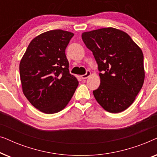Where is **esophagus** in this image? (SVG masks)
<instances>
[{
  "label": "esophagus",
  "instance_id": "1",
  "mask_svg": "<svg viewBox=\"0 0 157 157\" xmlns=\"http://www.w3.org/2000/svg\"><path fill=\"white\" fill-rule=\"evenodd\" d=\"M90 75H91V72H90L89 71H87L86 73L84 75H82V76H81V78H82V79H86L88 77H89Z\"/></svg>",
  "mask_w": 157,
  "mask_h": 157
}]
</instances>
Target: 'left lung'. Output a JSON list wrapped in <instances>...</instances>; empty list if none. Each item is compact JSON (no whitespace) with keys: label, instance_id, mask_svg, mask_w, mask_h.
Segmentation results:
<instances>
[{"label":"left lung","instance_id":"left-lung-1","mask_svg":"<svg viewBox=\"0 0 157 157\" xmlns=\"http://www.w3.org/2000/svg\"><path fill=\"white\" fill-rule=\"evenodd\" d=\"M81 37L100 71V86L93 91L96 100L109 112L126 110L144 81L142 51L127 33L113 28L84 32Z\"/></svg>","mask_w":157,"mask_h":157}]
</instances>
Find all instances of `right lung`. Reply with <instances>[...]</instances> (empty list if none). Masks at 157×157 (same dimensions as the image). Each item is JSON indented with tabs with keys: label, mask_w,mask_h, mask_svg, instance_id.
<instances>
[{
	"label": "right lung",
	"mask_w": 157,
	"mask_h": 157,
	"mask_svg": "<svg viewBox=\"0 0 157 157\" xmlns=\"http://www.w3.org/2000/svg\"><path fill=\"white\" fill-rule=\"evenodd\" d=\"M74 36L59 29L40 34L31 40L20 62L23 94L41 112L61 111L78 86L77 78L69 73L65 53Z\"/></svg>",
	"instance_id": "obj_1"
}]
</instances>
